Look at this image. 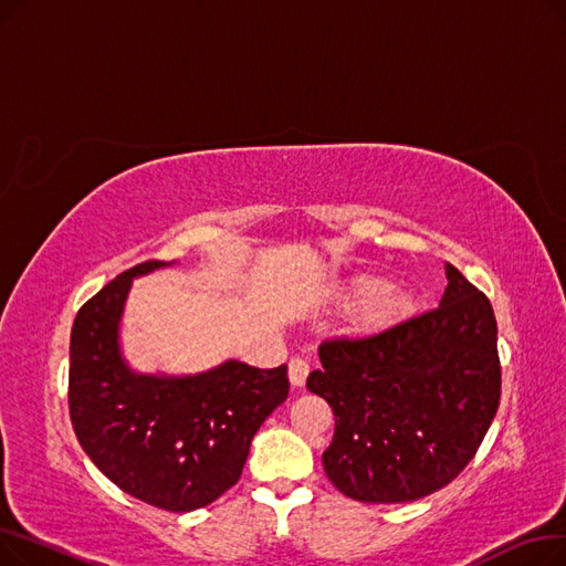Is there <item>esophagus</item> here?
<instances>
[{
  "label": "esophagus",
  "mask_w": 566,
  "mask_h": 566,
  "mask_svg": "<svg viewBox=\"0 0 566 566\" xmlns=\"http://www.w3.org/2000/svg\"><path fill=\"white\" fill-rule=\"evenodd\" d=\"M307 374H310V365L303 358H293L289 363V380H291V385H295V388H303L307 380Z\"/></svg>",
  "instance_id": "1"
}]
</instances>
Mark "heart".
<instances>
[{"label":"heart","mask_w":566,"mask_h":566,"mask_svg":"<svg viewBox=\"0 0 566 566\" xmlns=\"http://www.w3.org/2000/svg\"><path fill=\"white\" fill-rule=\"evenodd\" d=\"M342 305L355 312L363 331H380L415 312V295L385 280L363 277L342 293Z\"/></svg>","instance_id":"1"}]
</instances>
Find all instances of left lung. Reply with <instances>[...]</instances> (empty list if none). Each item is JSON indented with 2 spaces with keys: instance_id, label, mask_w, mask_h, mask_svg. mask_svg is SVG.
Returning a JSON list of instances; mask_svg holds the SVG:
<instances>
[{
  "instance_id": "1",
  "label": "left lung",
  "mask_w": 566,
  "mask_h": 566,
  "mask_svg": "<svg viewBox=\"0 0 566 566\" xmlns=\"http://www.w3.org/2000/svg\"><path fill=\"white\" fill-rule=\"evenodd\" d=\"M433 312L318 346L310 392L335 412L328 480L360 502H412L450 484L500 403L497 325L484 293L444 263Z\"/></svg>"
}]
</instances>
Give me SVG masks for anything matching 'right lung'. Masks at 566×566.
<instances>
[{
	"label": "right lung",
	"instance_id": "obj_1",
	"mask_svg": "<svg viewBox=\"0 0 566 566\" xmlns=\"http://www.w3.org/2000/svg\"><path fill=\"white\" fill-rule=\"evenodd\" d=\"M178 261H146L103 286L71 331L69 403L86 457L128 495L195 512L241 480L259 427L289 397L286 365L224 360L197 374L135 369L122 342L133 282Z\"/></svg>",
	"mask_w": 566,
	"mask_h": 566
}]
</instances>
